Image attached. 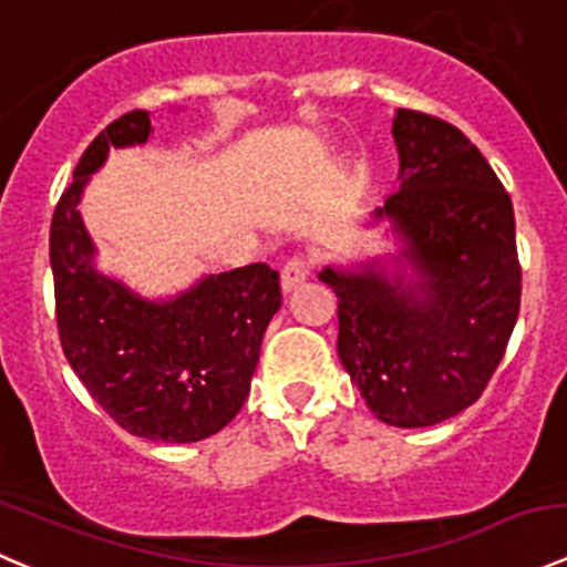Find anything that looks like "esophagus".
Wrapping results in <instances>:
<instances>
[{
    "mask_svg": "<svg viewBox=\"0 0 567 567\" xmlns=\"http://www.w3.org/2000/svg\"><path fill=\"white\" fill-rule=\"evenodd\" d=\"M308 272H311V259H308L306 254H291L281 270V289L284 291L297 289V286L306 281Z\"/></svg>",
    "mask_w": 567,
    "mask_h": 567,
    "instance_id": "esophagus-1",
    "label": "esophagus"
}]
</instances>
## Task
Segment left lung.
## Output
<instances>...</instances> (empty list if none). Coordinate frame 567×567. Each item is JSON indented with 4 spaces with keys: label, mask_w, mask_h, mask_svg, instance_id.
Wrapping results in <instances>:
<instances>
[{
    "label": "left lung",
    "mask_w": 567,
    "mask_h": 567,
    "mask_svg": "<svg viewBox=\"0 0 567 567\" xmlns=\"http://www.w3.org/2000/svg\"><path fill=\"white\" fill-rule=\"evenodd\" d=\"M400 189L374 212L406 274L380 261L319 272L339 297V350L369 411L430 427L474 405L502 363L520 308L515 215L480 148L452 123L396 110Z\"/></svg>",
    "instance_id": "1"
}]
</instances>
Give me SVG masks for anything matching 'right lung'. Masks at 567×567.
Segmentation results:
<instances>
[{"instance_id": "add662e5", "label": "right lung", "mask_w": 567, "mask_h": 567, "mask_svg": "<svg viewBox=\"0 0 567 567\" xmlns=\"http://www.w3.org/2000/svg\"><path fill=\"white\" fill-rule=\"evenodd\" d=\"M148 134L145 110L112 121L60 195L49 231L54 313L71 369L112 422L137 439L193 444L226 427L248 400L281 281L259 261L151 302L95 270L76 209L82 189L110 148L140 145Z\"/></svg>"}]
</instances>
